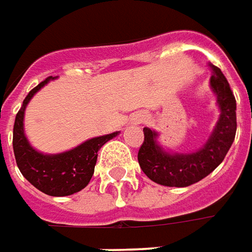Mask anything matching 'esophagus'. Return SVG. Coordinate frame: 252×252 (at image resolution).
Listing matches in <instances>:
<instances>
[{
  "instance_id": "obj_1",
  "label": "esophagus",
  "mask_w": 252,
  "mask_h": 252,
  "mask_svg": "<svg viewBox=\"0 0 252 252\" xmlns=\"http://www.w3.org/2000/svg\"><path fill=\"white\" fill-rule=\"evenodd\" d=\"M136 122H137V123H141V122H144V118H141V116H138L137 119H136Z\"/></svg>"
}]
</instances>
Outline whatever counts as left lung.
Returning a JSON list of instances; mask_svg holds the SVG:
<instances>
[{"instance_id":"left-lung-1","label":"left lung","mask_w":252,"mask_h":252,"mask_svg":"<svg viewBox=\"0 0 252 252\" xmlns=\"http://www.w3.org/2000/svg\"><path fill=\"white\" fill-rule=\"evenodd\" d=\"M212 69L211 89L217 95L220 115L208 141L198 151L170 154L157 143V131L144 127V141L138 150V163L153 182L168 187H187L207 177L223 161L236 136V98L219 67Z\"/></svg>"}]
</instances>
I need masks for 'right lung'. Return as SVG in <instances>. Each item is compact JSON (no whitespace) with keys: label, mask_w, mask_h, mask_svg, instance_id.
<instances>
[{"label":"right lung","mask_w":252,"mask_h":252,"mask_svg":"<svg viewBox=\"0 0 252 252\" xmlns=\"http://www.w3.org/2000/svg\"><path fill=\"white\" fill-rule=\"evenodd\" d=\"M54 79L55 77L52 76L47 77L23 99V105L20 106L19 112L15 118L12 146L20 173L35 189L52 197H63L80 191L90 183L98 157L97 154L98 150L106 141L116 137L119 131L90 138L82 143L80 146L65 153L41 154L35 151L25 136V130H23L25 109L35 93Z\"/></svg>","instance_id":"1"}]
</instances>
